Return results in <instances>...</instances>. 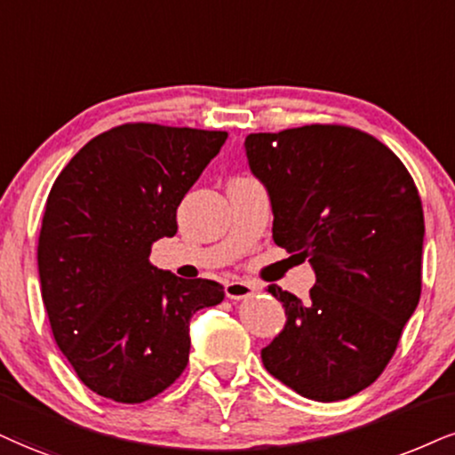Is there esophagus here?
<instances>
[{"label": "esophagus", "instance_id": "1", "mask_svg": "<svg viewBox=\"0 0 455 455\" xmlns=\"http://www.w3.org/2000/svg\"><path fill=\"white\" fill-rule=\"evenodd\" d=\"M257 291L253 283H246V280H229L226 283V295L229 299H246Z\"/></svg>", "mask_w": 455, "mask_h": 455}]
</instances>
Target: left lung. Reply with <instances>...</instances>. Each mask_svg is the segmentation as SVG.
<instances>
[{
  "instance_id": "8db88e82",
  "label": "left lung",
  "mask_w": 455,
  "mask_h": 455,
  "mask_svg": "<svg viewBox=\"0 0 455 455\" xmlns=\"http://www.w3.org/2000/svg\"><path fill=\"white\" fill-rule=\"evenodd\" d=\"M267 189L272 238L310 261V301L270 284L284 329L261 350L267 373L312 401L378 379L422 291L424 212L403 162L371 134L312 124L244 139Z\"/></svg>"
}]
</instances>
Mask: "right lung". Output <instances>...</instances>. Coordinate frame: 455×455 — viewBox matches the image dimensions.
Listing matches in <instances>:
<instances>
[{
	"label": "right lung",
	"instance_id": "add662e5",
	"mask_svg": "<svg viewBox=\"0 0 455 455\" xmlns=\"http://www.w3.org/2000/svg\"><path fill=\"white\" fill-rule=\"evenodd\" d=\"M228 132L124 124L88 141L50 189L37 244L52 335L77 378L116 403L166 390L189 361V321L223 301L215 280L151 266L177 206Z\"/></svg>",
	"mask_w": 455,
	"mask_h": 455
}]
</instances>
